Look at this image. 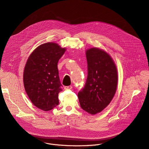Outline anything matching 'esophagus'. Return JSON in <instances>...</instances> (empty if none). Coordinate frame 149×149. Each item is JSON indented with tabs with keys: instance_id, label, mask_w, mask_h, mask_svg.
Returning <instances> with one entry per match:
<instances>
[{
	"instance_id": "34e87169",
	"label": "esophagus",
	"mask_w": 149,
	"mask_h": 149,
	"mask_svg": "<svg viewBox=\"0 0 149 149\" xmlns=\"http://www.w3.org/2000/svg\"><path fill=\"white\" fill-rule=\"evenodd\" d=\"M72 88V86H65V87H64V89L65 90H71Z\"/></svg>"
}]
</instances>
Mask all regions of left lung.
I'll use <instances>...</instances> for the list:
<instances>
[{"label":"left lung","mask_w":149,"mask_h":149,"mask_svg":"<svg viewBox=\"0 0 149 149\" xmlns=\"http://www.w3.org/2000/svg\"><path fill=\"white\" fill-rule=\"evenodd\" d=\"M88 76L84 88L78 93L81 107L95 115L101 112L113 98L117 90L118 73L111 56L98 48L86 50Z\"/></svg>","instance_id":"obj_1"}]
</instances>
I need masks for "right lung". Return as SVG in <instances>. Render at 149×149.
Wrapping results in <instances>:
<instances>
[{
  "instance_id": "right-lung-1",
  "label": "right lung",
  "mask_w": 149,
  "mask_h": 149,
  "mask_svg": "<svg viewBox=\"0 0 149 149\" xmlns=\"http://www.w3.org/2000/svg\"><path fill=\"white\" fill-rule=\"evenodd\" d=\"M66 51L54 42L38 46L29 55L24 71V84L32 104L43 111H49L59 104L62 91L58 69L59 59Z\"/></svg>"
}]
</instances>
